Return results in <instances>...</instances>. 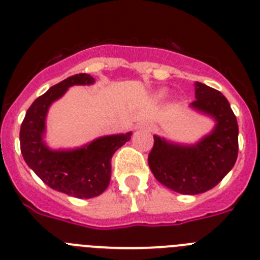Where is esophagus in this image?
Instances as JSON below:
<instances>
[{
  "label": "esophagus",
  "mask_w": 260,
  "mask_h": 260,
  "mask_svg": "<svg viewBox=\"0 0 260 260\" xmlns=\"http://www.w3.org/2000/svg\"><path fill=\"white\" fill-rule=\"evenodd\" d=\"M139 127H140V128L144 127V128H146V129H152V125H149L148 123H141V124H140V125H139Z\"/></svg>",
  "instance_id": "obj_1"
}]
</instances>
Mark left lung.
I'll return each mask as SVG.
<instances>
[{
    "label": "left lung",
    "instance_id": "1",
    "mask_svg": "<svg viewBox=\"0 0 260 260\" xmlns=\"http://www.w3.org/2000/svg\"><path fill=\"white\" fill-rule=\"evenodd\" d=\"M193 111L211 117V132L192 144L175 143L154 135L148 157L155 179L182 195H198L220 183L238 155V123L228 99L220 91L195 82Z\"/></svg>",
    "mask_w": 260,
    "mask_h": 260
}]
</instances>
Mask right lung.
Instances as JSON below:
<instances>
[{"label":"right lung","instance_id":"1","mask_svg":"<svg viewBox=\"0 0 260 260\" xmlns=\"http://www.w3.org/2000/svg\"><path fill=\"white\" fill-rule=\"evenodd\" d=\"M94 82L90 74L80 73L49 87L27 110L19 133L21 152L28 168L52 189L77 199L95 198L107 188L112 155L132 136V132L107 135L78 148L53 149L47 144L46 121L52 103L62 98L69 87Z\"/></svg>","mask_w":260,"mask_h":260}]
</instances>
